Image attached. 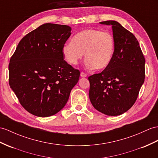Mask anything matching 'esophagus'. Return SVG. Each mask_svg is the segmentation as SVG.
Listing matches in <instances>:
<instances>
[{
    "mask_svg": "<svg viewBox=\"0 0 158 158\" xmlns=\"http://www.w3.org/2000/svg\"><path fill=\"white\" fill-rule=\"evenodd\" d=\"M80 76H81V77H82V78H85V77L87 76V74H86L85 72H82L81 73H80Z\"/></svg>",
    "mask_w": 158,
    "mask_h": 158,
    "instance_id": "1",
    "label": "esophagus"
}]
</instances>
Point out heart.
Returning <instances> with one entry per match:
<instances>
[{
  "label": "heart",
  "mask_w": 158,
  "mask_h": 158,
  "mask_svg": "<svg viewBox=\"0 0 158 158\" xmlns=\"http://www.w3.org/2000/svg\"><path fill=\"white\" fill-rule=\"evenodd\" d=\"M114 49L112 35L98 29H89L76 34L72 42L64 45L62 52L69 64H77L84 53L88 68L102 70L110 64Z\"/></svg>",
  "instance_id": "1"
}]
</instances>
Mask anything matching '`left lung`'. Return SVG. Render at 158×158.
<instances>
[{
	"label": "left lung",
	"mask_w": 158,
	"mask_h": 158,
	"mask_svg": "<svg viewBox=\"0 0 158 158\" xmlns=\"http://www.w3.org/2000/svg\"><path fill=\"white\" fill-rule=\"evenodd\" d=\"M100 23L112 25L114 49L109 66L88 77L89 98L99 112L117 116L131 108L136 101L145 80V60L132 33L115 21Z\"/></svg>",
	"instance_id": "8db88e82"
}]
</instances>
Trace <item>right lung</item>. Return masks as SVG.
Instances as JSON below:
<instances>
[{
    "instance_id": "right-lung-1",
    "label": "right lung",
    "mask_w": 158,
    "mask_h": 158,
    "mask_svg": "<svg viewBox=\"0 0 158 158\" xmlns=\"http://www.w3.org/2000/svg\"><path fill=\"white\" fill-rule=\"evenodd\" d=\"M70 31L68 25L45 23L23 37L10 57L9 85L31 114L58 113L78 82L80 71L64 60L62 52Z\"/></svg>"
}]
</instances>
